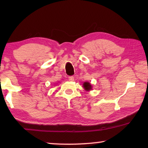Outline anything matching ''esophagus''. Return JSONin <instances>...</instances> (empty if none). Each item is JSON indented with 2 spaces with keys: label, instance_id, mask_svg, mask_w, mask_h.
Wrapping results in <instances>:
<instances>
[{
  "label": "esophagus",
  "instance_id": "1",
  "mask_svg": "<svg viewBox=\"0 0 148 148\" xmlns=\"http://www.w3.org/2000/svg\"><path fill=\"white\" fill-rule=\"evenodd\" d=\"M69 80L70 82H73V81H74V77L73 76L69 77Z\"/></svg>",
  "mask_w": 148,
  "mask_h": 148
}]
</instances>
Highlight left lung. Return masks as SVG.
I'll return each instance as SVG.
<instances>
[{"mask_svg":"<svg viewBox=\"0 0 148 148\" xmlns=\"http://www.w3.org/2000/svg\"><path fill=\"white\" fill-rule=\"evenodd\" d=\"M83 87H84V90L86 91H90L92 90V85H91L90 83H89L88 82H84V84H83Z\"/></svg>","mask_w":148,"mask_h":148,"instance_id":"8db88e82","label":"left lung"}]
</instances>
